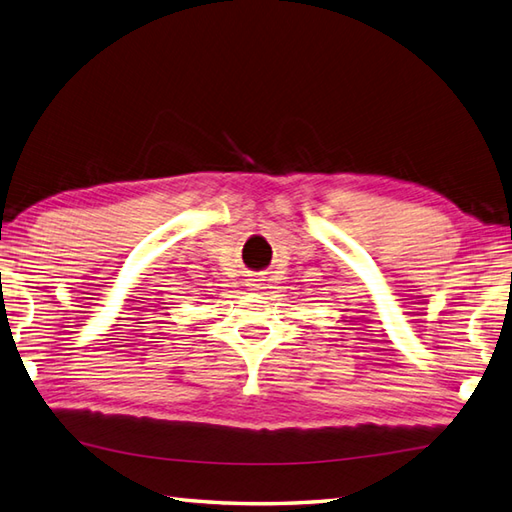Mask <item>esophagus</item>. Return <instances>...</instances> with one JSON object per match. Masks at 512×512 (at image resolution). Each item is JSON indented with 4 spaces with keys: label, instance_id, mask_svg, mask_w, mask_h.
I'll use <instances>...</instances> for the list:
<instances>
[{
    "label": "esophagus",
    "instance_id": "obj_1",
    "mask_svg": "<svg viewBox=\"0 0 512 512\" xmlns=\"http://www.w3.org/2000/svg\"><path fill=\"white\" fill-rule=\"evenodd\" d=\"M249 289H254V291H258V289H263V283H260L258 278H252L249 280Z\"/></svg>",
    "mask_w": 512,
    "mask_h": 512
}]
</instances>
